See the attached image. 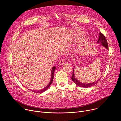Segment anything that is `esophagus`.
Here are the masks:
<instances>
[{
  "instance_id": "34e87169",
  "label": "esophagus",
  "mask_w": 121,
  "mask_h": 121,
  "mask_svg": "<svg viewBox=\"0 0 121 121\" xmlns=\"http://www.w3.org/2000/svg\"><path fill=\"white\" fill-rule=\"evenodd\" d=\"M65 63V60L62 59H61V60L59 61V65H62L64 64Z\"/></svg>"
}]
</instances>
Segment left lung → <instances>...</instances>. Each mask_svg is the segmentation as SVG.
Wrapping results in <instances>:
<instances>
[{"mask_svg": "<svg viewBox=\"0 0 121 121\" xmlns=\"http://www.w3.org/2000/svg\"><path fill=\"white\" fill-rule=\"evenodd\" d=\"M97 43H101V44L104 46L105 48H106L107 49H108V43L107 41V40L105 37V36L103 35V34L99 32V39L97 41ZM71 79L72 80V81L75 83L77 85H78L79 87H83V88H89V87H91L92 86H94L95 84H97V83L99 81V79L97 81L95 82H92V83H81L80 82H79L78 80L75 78V76H74V70L73 71V75H72V77L71 78Z\"/></svg>", "mask_w": 121, "mask_h": 121, "instance_id": "1", "label": "left lung"}]
</instances>
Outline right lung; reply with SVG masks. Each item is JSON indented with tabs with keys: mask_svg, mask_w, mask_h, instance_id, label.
<instances>
[{
	"mask_svg": "<svg viewBox=\"0 0 121 121\" xmlns=\"http://www.w3.org/2000/svg\"><path fill=\"white\" fill-rule=\"evenodd\" d=\"M56 70V67L54 66L53 67L52 69V71H51V81L49 82V83L48 84V85L45 87V88H44V89L40 90V91H32L31 90V91L33 92H35V93H41L42 92H44L45 91H46L48 88L50 87V86L51 85V84L52 83L53 81V79H54V72H55V70Z\"/></svg>",
	"mask_w": 121,
	"mask_h": 121,
	"instance_id": "right-lung-1",
	"label": "right lung"
}]
</instances>
